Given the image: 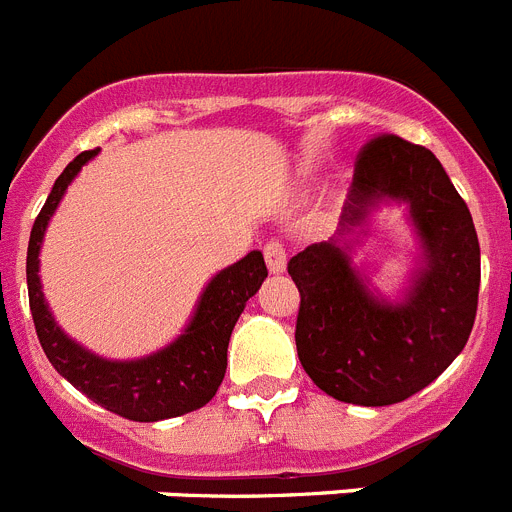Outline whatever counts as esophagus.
Segmentation results:
<instances>
[{
  "instance_id": "34e87169",
  "label": "esophagus",
  "mask_w": 512,
  "mask_h": 512,
  "mask_svg": "<svg viewBox=\"0 0 512 512\" xmlns=\"http://www.w3.org/2000/svg\"><path fill=\"white\" fill-rule=\"evenodd\" d=\"M264 259H266V266H269L271 274H282L284 266H287V248H284V243L277 241V238L266 241Z\"/></svg>"
}]
</instances>
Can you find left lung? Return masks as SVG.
<instances>
[{
    "label": "left lung",
    "instance_id": "obj_1",
    "mask_svg": "<svg viewBox=\"0 0 512 512\" xmlns=\"http://www.w3.org/2000/svg\"><path fill=\"white\" fill-rule=\"evenodd\" d=\"M379 204H405L419 241L409 287L387 301L350 261ZM297 356L325 395L382 408L408 400L461 354L479 297V241L467 202L428 148L379 135L356 158L341 228L292 256Z\"/></svg>",
    "mask_w": 512,
    "mask_h": 512
}]
</instances>
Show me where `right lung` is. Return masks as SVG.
<instances>
[{
  "label": "right lung",
  "mask_w": 512,
  "mask_h": 512,
  "mask_svg": "<svg viewBox=\"0 0 512 512\" xmlns=\"http://www.w3.org/2000/svg\"><path fill=\"white\" fill-rule=\"evenodd\" d=\"M97 151H84L71 161L53 184L43 210L35 217L27 243V295L33 312L35 333L45 356L63 379L110 413L138 423L176 418L192 413L215 397L228 366V341L243 307L259 292L266 279L261 251H251L241 261L225 266L202 289L192 318L182 336L140 359H104L63 333L45 302L40 284V246L58 202L74 182L81 166Z\"/></svg>",
  "instance_id": "add662e5"
}]
</instances>
